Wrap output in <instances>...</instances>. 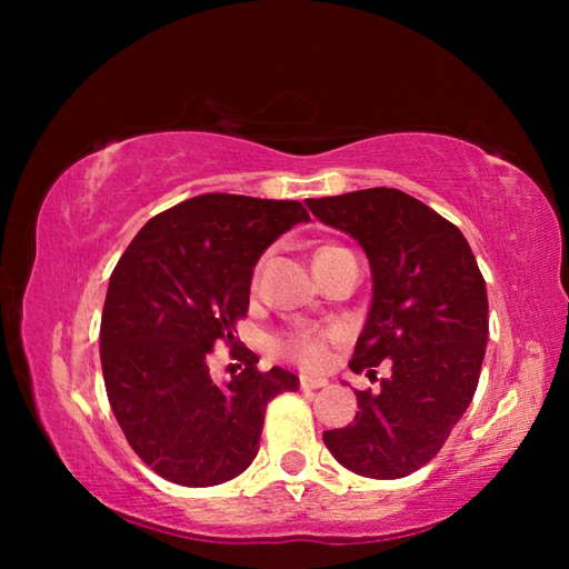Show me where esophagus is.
<instances>
[{"instance_id": "esophagus-1", "label": "esophagus", "mask_w": 569, "mask_h": 569, "mask_svg": "<svg viewBox=\"0 0 569 569\" xmlns=\"http://www.w3.org/2000/svg\"><path fill=\"white\" fill-rule=\"evenodd\" d=\"M298 387H301V391H316V389H323L326 381H323V379L301 377V379H298Z\"/></svg>"}]
</instances>
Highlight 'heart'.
I'll return each mask as SVG.
<instances>
[{"label": "heart", "instance_id": "obj_1", "mask_svg": "<svg viewBox=\"0 0 569 569\" xmlns=\"http://www.w3.org/2000/svg\"><path fill=\"white\" fill-rule=\"evenodd\" d=\"M343 248L326 246L319 248L313 256V266L319 268L321 263L329 261L336 253H341ZM339 339V333L329 331H308V329H296L286 331L276 339V351L283 356V359L293 361L301 366V369H321V366L329 361V349L331 343Z\"/></svg>", "mask_w": 569, "mask_h": 569}]
</instances>
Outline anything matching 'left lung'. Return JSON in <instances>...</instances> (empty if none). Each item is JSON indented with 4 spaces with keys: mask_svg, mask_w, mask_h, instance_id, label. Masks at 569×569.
<instances>
[{
    "mask_svg": "<svg viewBox=\"0 0 569 569\" xmlns=\"http://www.w3.org/2000/svg\"><path fill=\"white\" fill-rule=\"evenodd\" d=\"M311 213L366 250L371 311L351 371L377 379L356 391L359 411L323 431L339 465L371 479H401L439 455L475 397L489 336L485 278L461 230L397 188L308 198Z\"/></svg>",
    "mask_w": 569,
    "mask_h": 569,
    "instance_id": "8db88e82",
    "label": "left lung"
}]
</instances>
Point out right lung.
I'll list each match as a JSON object with an SVG mask.
<instances>
[{
	"instance_id": "add662e5",
	"label": "right lung",
	"mask_w": 569,
	"mask_h": 569,
	"mask_svg": "<svg viewBox=\"0 0 569 569\" xmlns=\"http://www.w3.org/2000/svg\"><path fill=\"white\" fill-rule=\"evenodd\" d=\"M301 220L298 200L208 192L150 218L114 266L100 323L104 389L128 445L162 479L238 477L261 447L268 401L298 389L291 371H258L233 331L256 261ZM220 342L241 369L226 385L209 377Z\"/></svg>"
}]
</instances>
